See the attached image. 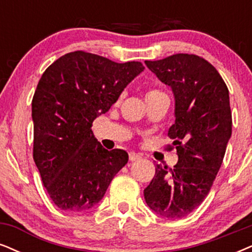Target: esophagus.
Here are the masks:
<instances>
[{"mask_svg":"<svg viewBox=\"0 0 252 252\" xmlns=\"http://www.w3.org/2000/svg\"><path fill=\"white\" fill-rule=\"evenodd\" d=\"M138 159H141V156L135 154V152H130V154H129V160L130 161H136V160H138Z\"/></svg>","mask_w":252,"mask_h":252,"instance_id":"obj_1","label":"esophagus"}]
</instances>
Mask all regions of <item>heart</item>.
<instances>
[{
    "label": "heart",
    "instance_id": "heart-1",
    "mask_svg": "<svg viewBox=\"0 0 252 252\" xmlns=\"http://www.w3.org/2000/svg\"><path fill=\"white\" fill-rule=\"evenodd\" d=\"M159 93H161V92L158 91V89H150V91H148V93H146V96H151V95H156Z\"/></svg>",
    "mask_w": 252,
    "mask_h": 252
}]
</instances>
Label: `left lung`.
Instances as JSON below:
<instances>
[{
    "label": "left lung",
    "instance_id": "1",
    "mask_svg": "<svg viewBox=\"0 0 252 252\" xmlns=\"http://www.w3.org/2000/svg\"><path fill=\"white\" fill-rule=\"evenodd\" d=\"M145 65L173 91L176 122L167 150H177L178 163L156 165L144 199L161 218L181 219L201 205L223 161L232 124L229 91L214 66L196 55L177 53Z\"/></svg>",
    "mask_w": 252,
    "mask_h": 252
}]
</instances>
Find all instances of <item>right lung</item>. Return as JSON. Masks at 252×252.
<instances>
[{
  "label": "right lung",
  "instance_id": "right-lung-1",
  "mask_svg": "<svg viewBox=\"0 0 252 252\" xmlns=\"http://www.w3.org/2000/svg\"><path fill=\"white\" fill-rule=\"evenodd\" d=\"M143 69L139 62L119 63L74 51L43 73L32 98V154L44 187L58 208H93L128 163L124 150L108 151L91 128Z\"/></svg>",
  "mask_w": 252,
  "mask_h": 252
}]
</instances>
